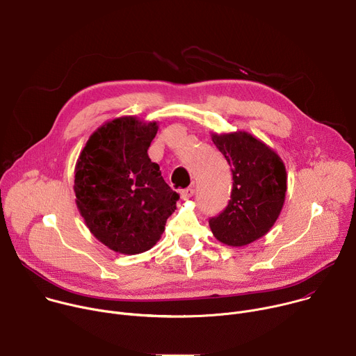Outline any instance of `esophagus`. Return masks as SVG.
Listing matches in <instances>:
<instances>
[{"label": "esophagus", "mask_w": 356, "mask_h": 356, "mask_svg": "<svg viewBox=\"0 0 356 356\" xmlns=\"http://www.w3.org/2000/svg\"><path fill=\"white\" fill-rule=\"evenodd\" d=\"M193 194H194V187H193V186H191V187H187V188H184V190L181 191V198H183V200H188Z\"/></svg>", "instance_id": "esophagus-1"}]
</instances>
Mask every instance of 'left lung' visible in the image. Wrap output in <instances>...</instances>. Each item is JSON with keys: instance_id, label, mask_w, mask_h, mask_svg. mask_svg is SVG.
I'll list each match as a JSON object with an SVG mask.
<instances>
[{"instance_id": "8db88e82", "label": "left lung", "mask_w": 356, "mask_h": 356, "mask_svg": "<svg viewBox=\"0 0 356 356\" xmlns=\"http://www.w3.org/2000/svg\"><path fill=\"white\" fill-rule=\"evenodd\" d=\"M211 139L231 166L234 181L228 206L209 224L220 242L245 246L276 222L287 190L286 168L273 149L248 132L213 134Z\"/></svg>"}]
</instances>
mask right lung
<instances>
[{
	"label": "right lung",
	"mask_w": 356,
	"mask_h": 356,
	"mask_svg": "<svg viewBox=\"0 0 356 356\" xmlns=\"http://www.w3.org/2000/svg\"><path fill=\"white\" fill-rule=\"evenodd\" d=\"M158 128L136 117L115 118L88 138L76 163V204L86 225L125 255L156 245L179 200L147 156Z\"/></svg>",
	"instance_id": "right-lung-1"
}]
</instances>
